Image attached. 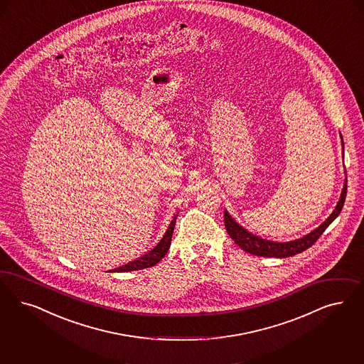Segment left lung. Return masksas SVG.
Here are the masks:
<instances>
[{
    "instance_id": "left-lung-1",
    "label": "left lung",
    "mask_w": 364,
    "mask_h": 364,
    "mask_svg": "<svg viewBox=\"0 0 364 364\" xmlns=\"http://www.w3.org/2000/svg\"><path fill=\"white\" fill-rule=\"evenodd\" d=\"M346 195H347V178L344 183V188L341 192L340 200L335 208V211L331 213V216L326 219V222L320 227H317L311 234L302 237L301 239H296L291 242H285V243H278V242H270L264 239L258 238L247 232L245 228L239 226L237 222L225 211V226H226L227 234L231 237V239L238 245L242 250L246 252H250L252 255H259V257H272V258H287L296 254H300L302 251L309 249L312 245L316 243V240L321 237V234L326 230L341 211L344 201H346Z\"/></svg>"
}]
</instances>
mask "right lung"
Here are the masks:
<instances>
[{
  "instance_id": "add662e5",
  "label": "right lung",
  "mask_w": 364,
  "mask_h": 364,
  "mask_svg": "<svg viewBox=\"0 0 364 364\" xmlns=\"http://www.w3.org/2000/svg\"><path fill=\"white\" fill-rule=\"evenodd\" d=\"M176 225V216L172 219L171 225L168 227V230L165 231L163 238L160 239V242L151 249L146 251L142 257H139L137 259L129 262V264H124L121 267L114 269L113 272H133V270H139V269H146L154 266L157 262H160L165 257V254L169 250L171 247V240H172V234H173V228Z\"/></svg>"
}]
</instances>
